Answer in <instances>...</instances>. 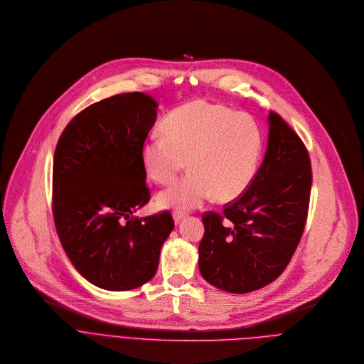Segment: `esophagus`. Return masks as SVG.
Returning <instances> with one entry per match:
<instances>
[{
  "label": "esophagus",
  "mask_w": 364,
  "mask_h": 364,
  "mask_svg": "<svg viewBox=\"0 0 364 364\" xmlns=\"http://www.w3.org/2000/svg\"><path fill=\"white\" fill-rule=\"evenodd\" d=\"M183 218H186V213L185 212H182V210H175L173 212V220H175V223L178 224V223H181Z\"/></svg>",
  "instance_id": "34e87169"
}]
</instances>
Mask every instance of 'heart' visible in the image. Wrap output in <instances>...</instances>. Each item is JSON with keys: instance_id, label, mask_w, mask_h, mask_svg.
<instances>
[{"instance_id": "heart-1", "label": "heart", "mask_w": 364, "mask_h": 364, "mask_svg": "<svg viewBox=\"0 0 364 364\" xmlns=\"http://www.w3.org/2000/svg\"><path fill=\"white\" fill-rule=\"evenodd\" d=\"M162 136L143 141L140 159L148 176L172 183L186 168L191 172L164 191L158 202L173 209H192L212 195L220 202L240 198L252 183L264 151L258 122L223 105L191 102L162 120Z\"/></svg>"}]
</instances>
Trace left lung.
I'll use <instances>...</instances> for the list:
<instances>
[{"label":"left lung","instance_id":"1","mask_svg":"<svg viewBox=\"0 0 364 364\" xmlns=\"http://www.w3.org/2000/svg\"><path fill=\"white\" fill-rule=\"evenodd\" d=\"M264 162L250 188L221 213L202 215L199 271L213 287L245 294L277 279L303 237L311 162L300 136L269 112Z\"/></svg>","mask_w":364,"mask_h":364}]
</instances>
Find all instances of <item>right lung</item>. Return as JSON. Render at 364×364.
<instances>
[{
    "mask_svg": "<svg viewBox=\"0 0 364 364\" xmlns=\"http://www.w3.org/2000/svg\"><path fill=\"white\" fill-rule=\"evenodd\" d=\"M148 95H116L82 110L63 130L53 162V216L75 268L109 291L156 274L175 223L169 210L136 218L151 192L140 148L156 120Z\"/></svg>",
    "mask_w": 364,
    "mask_h": 364,
    "instance_id": "1",
    "label": "right lung"
}]
</instances>
